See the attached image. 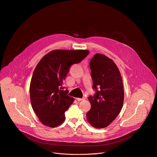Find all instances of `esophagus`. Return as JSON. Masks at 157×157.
<instances>
[{
	"label": "esophagus",
	"instance_id": "esophagus-1",
	"mask_svg": "<svg viewBox=\"0 0 157 157\" xmlns=\"http://www.w3.org/2000/svg\"><path fill=\"white\" fill-rule=\"evenodd\" d=\"M85 100L84 98H77L78 101H81V100Z\"/></svg>",
	"mask_w": 157,
	"mask_h": 157
}]
</instances>
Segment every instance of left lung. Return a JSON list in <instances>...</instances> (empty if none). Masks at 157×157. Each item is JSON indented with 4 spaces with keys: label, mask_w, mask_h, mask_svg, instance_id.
<instances>
[{
    "label": "left lung",
    "mask_w": 157,
    "mask_h": 157,
    "mask_svg": "<svg viewBox=\"0 0 157 157\" xmlns=\"http://www.w3.org/2000/svg\"><path fill=\"white\" fill-rule=\"evenodd\" d=\"M90 68L95 94L88 97L91 108L86 118L97 129L108 126L120 113L124 101V87L120 72L113 61L105 55L96 54Z\"/></svg>",
    "instance_id": "left-lung-1"
}]
</instances>
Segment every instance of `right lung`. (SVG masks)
Returning <instances> with one entry per match:
<instances>
[{
  "label": "right lung",
  "mask_w": 157,
  "mask_h": 157,
  "mask_svg": "<svg viewBox=\"0 0 157 157\" xmlns=\"http://www.w3.org/2000/svg\"><path fill=\"white\" fill-rule=\"evenodd\" d=\"M87 50H54L44 56L37 65L29 87L31 105L39 121L50 128L60 125L65 112L75 100L62 85L70 67L81 62Z\"/></svg>",
  "instance_id": "add662e5"
}]
</instances>
